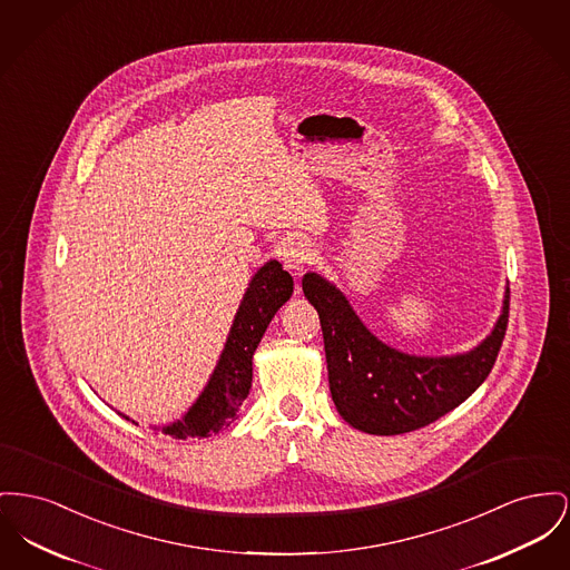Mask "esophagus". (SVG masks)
<instances>
[{"mask_svg": "<svg viewBox=\"0 0 570 570\" xmlns=\"http://www.w3.org/2000/svg\"><path fill=\"white\" fill-rule=\"evenodd\" d=\"M314 256L316 254L312 245L305 240H291L282 252L284 267L288 268L295 277H302L303 271L314 263Z\"/></svg>", "mask_w": 570, "mask_h": 570, "instance_id": "1", "label": "esophagus"}]
</instances>
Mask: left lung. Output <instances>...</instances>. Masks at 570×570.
I'll use <instances>...</instances> for the list:
<instances>
[{"mask_svg":"<svg viewBox=\"0 0 570 570\" xmlns=\"http://www.w3.org/2000/svg\"><path fill=\"white\" fill-rule=\"evenodd\" d=\"M303 293L318 312L330 390L337 413L370 435H402L456 409L495 366L508 327L510 291L491 335L452 357H415L370 334L346 297L316 273L303 275Z\"/></svg>","mask_w":570,"mask_h":570,"instance_id":"8db88e82","label":"left lung"}]
</instances>
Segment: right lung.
Masks as SVG:
<instances>
[{"label": "right lung", "instance_id": "1", "mask_svg": "<svg viewBox=\"0 0 570 570\" xmlns=\"http://www.w3.org/2000/svg\"><path fill=\"white\" fill-rule=\"evenodd\" d=\"M293 277L277 261H268L252 277L238 305L235 323L200 399L183 420L164 426L174 439L210 436L235 420L236 411L252 387V357L267 332L275 312L291 299Z\"/></svg>", "mask_w": 570, "mask_h": 570}]
</instances>
